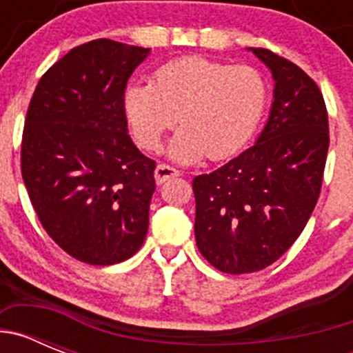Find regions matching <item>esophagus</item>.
Here are the masks:
<instances>
[{"instance_id": "34e87169", "label": "esophagus", "mask_w": 353, "mask_h": 353, "mask_svg": "<svg viewBox=\"0 0 353 353\" xmlns=\"http://www.w3.org/2000/svg\"><path fill=\"white\" fill-rule=\"evenodd\" d=\"M155 182L157 183H162L166 182V180L173 179V176H179L180 171L176 170V168L170 166V164H159L157 168H155Z\"/></svg>"}]
</instances>
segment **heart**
<instances>
[{"mask_svg":"<svg viewBox=\"0 0 353 353\" xmlns=\"http://www.w3.org/2000/svg\"><path fill=\"white\" fill-rule=\"evenodd\" d=\"M267 97V83L256 68L187 56L159 67L152 83L129 84L123 109L145 150H157L179 120L182 129L170 145L171 157L192 162L207 154L217 161L248 143L263 117Z\"/></svg>","mask_w":353,"mask_h":353,"instance_id":"obj_1","label":"heart"}]
</instances>
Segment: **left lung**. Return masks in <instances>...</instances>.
Returning a JSON list of instances; mask_svg holds the SVG:
<instances>
[{
    "label": "left lung",
    "instance_id": "1",
    "mask_svg": "<svg viewBox=\"0 0 353 353\" xmlns=\"http://www.w3.org/2000/svg\"><path fill=\"white\" fill-rule=\"evenodd\" d=\"M272 70L274 104L256 145L192 180L196 245L224 274L258 272L299 239L320 198L329 117L318 84L276 52L252 48Z\"/></svg>",
    "mask_w": 353,
    "mask_h": 353
}]
</instances>
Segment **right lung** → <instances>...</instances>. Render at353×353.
<instances>
[{"mask_svg": "<svg viewBox=\"0 0 353 353\" xmlns=\"http://www.w3.org/2000/svg\"><path fill=\"white\" fill-rule=\"evenodd\" d=\"M150 49L97 39L70 49L37 84L21 173L48 235L72 258L114 265L148 232L155 161L127 130L123 93Z\"/></svg>", "mask_w": 353, "mask_h": 353, "instance_id": "right-lung-1", "label": "right lung"}]
</instances>
